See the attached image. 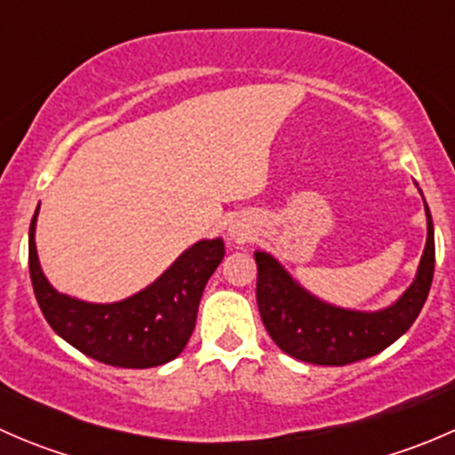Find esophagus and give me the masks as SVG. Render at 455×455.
Returning a JSON list of instances; mask_svg holds the SVG:
<instances>
[{"label":"esophagus","instance_id":"1","mask_svg":"<svg viewBox=\"0 0 455 455\" xmlns=\"http://www.w3.org/2000/svg\"><path fill=\"white\" fill-rule=\"evenodd\" d=\"M249 235H251V231H249V227H244V224L233 222L231 227H228V237H231V240L244 242V240H249Z\"/></svg>","mask_w":455,"mask_h":455}]
</instances>
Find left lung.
I'll return each mask as SVG.
<instances>
[{
    "mask_svg": "<svg viewBox=\"0 0 455 455\" xmlns=\"http://www.w3.org/2000/svg\"><path fill=\"white\" fill-rule=\"evenodd\" d=\"M425 215L427 242L414 282L396 301L379 310L341 308L319 299L283 268L277 257L255 251L257 308L270 339L286 355L315 365L355 363L392 346L420 315L434 279V222L427 202Z\"/></svg>",
    "mask_w": 455,
    "mask_h": 455,
    "instance_id": "obj_1",
    "label": "left lung"
}]
</instances>
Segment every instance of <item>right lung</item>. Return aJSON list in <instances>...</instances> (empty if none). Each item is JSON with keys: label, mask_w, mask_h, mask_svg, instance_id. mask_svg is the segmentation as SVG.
I'll list each match as a JSON object with an SVG mask.
<instances>
[{"label": "right lung", "mask_w": 455, "mask_h": 455, "mask_svg": "<svg viewBox=\"0 0 455 455\" xmlns=\"http://www.w3.org/2000/svg\"><path fill=\"white\" fill-rule=\"evenodd\" d=\"M36 206L28 233V268L36 304L50 328L90 359L114 368H156L185 350L196 328L206 282L224 259V240H200L182 251L149 286L112 304L59 292L36 255Z\"/></svg>", "instance_id": "1"}]
</instances>
